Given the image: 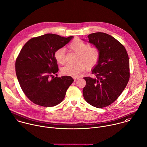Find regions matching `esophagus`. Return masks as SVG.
Listing matches in <instances>:
<instances>
[{
    "mask_svg": "<svg viewBox=\"0 0 147 147\" xmlns=\"http://www.w3.org/2000/svg\"><path fill=\"white\" fill-rule=\"evenodd\" d=\"M78 80V78H74V81H76Z\"/></svg>",
    "mask_w": 147,
    "mask_h": 147,
    "instance_id": "34e87169",
    "label": "esophagus"
}]
</instances>
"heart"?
I'll list each match as a JSON object with an SVG mask.
<instances>
[{
  "label": "heart",
  "mask_w": 147,
  "mask_h": 147,
  "mask_svg": "<svg viewBox=\"0 0 147 147\" xmlns=\"http://www.w3.org/2000/svg\"><path fill=\"white\" fill-rule=\"evenodd\" d=\"M69 49L77 54L76 65H67L63 67L61 72L63 74L78 77L85 69H90L96 66L100 58V50L96 47H92L90 45L76 38L71 41L69 46ZM54 58L57 62L61 65L65 63V50L61 48L54 52Z\"/></svg>",
  "instance_id": "b5f03b06"
}]
</instances>
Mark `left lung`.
Here are the masks:
<instances>
[{
  "instance_id": "obj_1",
  "label": "left lung",
  "mask_w": 147,
  "mask_h": 147,
  "mask_svg": "<svg viewBox=\"0 0 147 147\" xmlns=\"http://www.w3.org/2000/svg\"><path fill=\"white\" fill-rule=\"evenodd\" d=\"M89 42L100 51L97 65L92 70L96 77H84L83 89L85 101L96 108L109 106L118 98L130 77L129 57L125 47L116 39L104 32L88 36Z\"/></svg>"
}]
</instances>
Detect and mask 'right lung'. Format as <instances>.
I'll list each match as a JSON object with an SVG mask.
<instances>
[{"mask_svg": "<svg viewBox=\"0 0 147 147\" xmlns=\"http://www.w3.org/2000/svg\"><path fill=\"white\" fill-rule=\"evenodd\" d=\"M73 38L46 34L30 39L21 49L15 62L16 74L23 93L33 103L51 107L63 100L74 80L53 76L58 71L54 54Z\"/></svg>", "mask_w": 147, "mask_h": 147, "instance_id": "obj_1", "label": "right lung"}]
</instances>
